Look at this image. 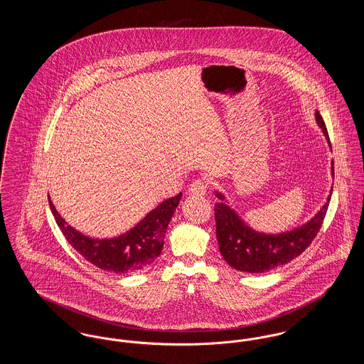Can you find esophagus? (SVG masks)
I'll use <instances>...</instances> for the list:
<instances>
[{
	"mask_svg": "<svg viewBox=\"0 0 364 364\" xmlns=\"http://www.w3.org/2000/svg\"><path fill=\"white\" fill-rule=\"evenodd\" d=\"M208 183L205 180H195L188 188L190 193L193 195H205L208 192Z\"/></svg>",
	"mask_w": 364,
	"mask_h": 364,
	"instance_id": "34e87169",
	"label": "esophagus"
}]
</instances>
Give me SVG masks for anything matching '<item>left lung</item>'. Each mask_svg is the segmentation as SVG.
I'll return each instance as SVG.
<instances>
[{
	"label": "left lung",
	"instance_id": "8db88e82",
	"mask_svg": "<svg viewBox=\"0 0 364 364\" xmlns=\"http://www.w3.org/2000/svg\"><path fill=\"white\" fill-rule=\"evenodd\" d=\"M315 120L330 143L326 125L318 110L315 112ZM333 165L331 162V176L334 177ZM215 196L221 200L214 206L220 251L229 266L247 273H264L297 258L318 235L331 198L329 195L326 203L304 225L269 235L247 225L239 214L226 205L225 196L221 192H215Z\"/></svg>",
	"mask_w": 364,
	"mask_h": 364
}]
</instances>
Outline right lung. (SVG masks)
I'll return each instance as SVG.
<instances>
[{
	"label": "right lung",
	"instance_id": "obj_1",
	"mask_svg": "<svg viewBox=\"0 0 364 364\" xmlns=\"http://www.w3.org/2000/svg\"><path fill=\"white\" fill-rule=\"evenodd\" d=\"M181 195L164 200L139 221L138 225L112 239L88 237L65 223L54 208L50 196L49 205L63 235L85 259L106 272L127 274L149 267L161 255L166 229Z\"/></svg>",
	"mask_w": 364,
	"mask_h": 364
}]
</instances>
